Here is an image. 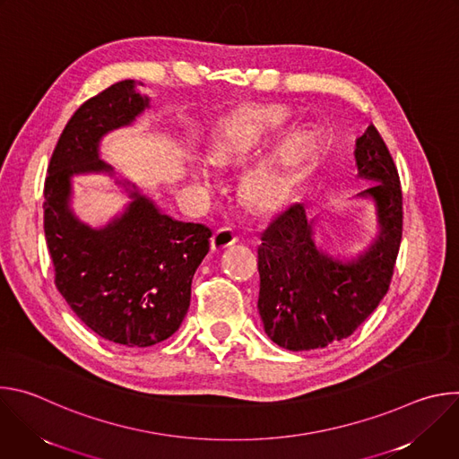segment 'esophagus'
I'll return each instance as SVG.
<instances>
[{"label":"esophagus","mask_w":459,"mask_h":459,"mask_svg":"<svg viewBox=\"0 0 459 459\" xmlns=\"http://www.w3.org/2000/svg\"><path fill=\"white\" fill-rule=\"evenodd\" d=\"M236 241H238V236L234 234V230L223 227V229H218V230L212 234V238H211V247H212L214 252H220V250H223V248L234 245Z\"/></svg>","instance_id":"34e87169"}]
</instances>
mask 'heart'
I'll use <instances>...</instances> for the list:
<instances>
[{
    "mask_svg": "<svg viewBox=\"0 0 459 459\" xmlns=\"http://www.w3.org/2000/svg\"><path fill=\"white\" fill-rule=\"evenodd\" d=\"M289 114L281 107H259L250 105L230 114L212 140L209 151V161L212 165H232L241 161L274 130H278ZM310 151V136L296 133L289 136L276 151L274 161H264L257 165L243 183L247 200L255 209H271L283 198L287 190V176L276 167V160L281 163H294L303 160ZM209 170L205 167L195 169V179L204 185L209 183Z\"/></svg>",
    "mask_w": 459,
    "mask_h": 459,
    "instance_id": "heart-1",
    "label": "heart"
}]
</instances>
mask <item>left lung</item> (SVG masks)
Returning <instances> with one entry per match:
<instances>
[{
	"label": "left lung",
	"mask_w": 459,
	"mask_h": 459,
	"mask_svg": "<svg viewBox=\"0 0 459 459\" xmlns=\"http://www.w3.org/2000/svg\"><path fill=\"white\" fill-rule=\"evenodd\" d=\"M358 176L372 183L359 194L376 204L379 234L352 261L319 250L312 220L296 204L259 236L257 310L267 336L289 351L323 349L349 338L390 287L403 232L398 169L374 125L356 142Z\"/></svg>",
	"instance_id": "1"
}]
</instances>
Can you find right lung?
Listing matches in <instances>:
<instances>
[{
    "instance_id": "add662e5",
    "label": "right lung",
    "mask_w": 459,
    "mask_h": 459,
    "mask_svg": "<svg viewBox=\"0 0 459 459\" xmlns=\"http://www.w3.org/2000/svg\"><path fill=\"white\" fill-rule=\"evenodd\" d=\"M136 85H110L65 125L47 169L43 229L56 289L74 314L112 343L151 347L179 329L211 229L161 214L138 190H130L126 211L98 230L69 209L74 174L112 172L100 160V140L149 107Z\"/></svg>"
}]
</instances>
